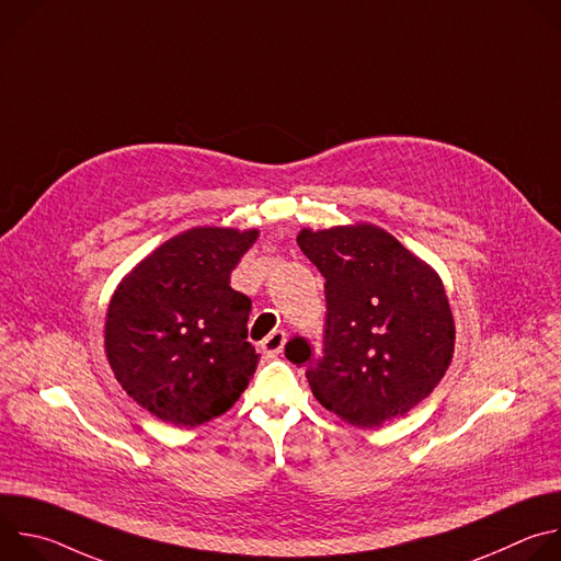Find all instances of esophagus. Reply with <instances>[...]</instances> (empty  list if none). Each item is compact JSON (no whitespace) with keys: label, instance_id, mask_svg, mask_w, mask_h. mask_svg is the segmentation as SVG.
I'll list each match as a JSON object with an SVG mask.
<instances>
[{"label":"esophagus","instance_id":"34e87169","mask_svg":"<svg viewBox=\"0 0 561 561\" xmlns=\"http://www.w3.org/2000/svg\"><path fill=\"white\" fill-rule=\"evenodd\" d=\"M286 346V333L284 331H273L264 342H262V351L268 357H277Z\"/></svg>","mask_w":561,"mask_h":561}]
</instances>
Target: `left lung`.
<instances>
[{
    "label": "left lung",
    "instance_id": "1",
    "mask_svg": "<svg viewBox=\"0 0 561 561\" xmlns=\"http://www.w3.org/2000/svg\"><path fill=\"white\" fill-rule=\"evenodd\" d=\"M297 244L324 275V357L304 340L286 346L308 362L314 399L351 426L375 428L407 415L446 375L455 319L437 271L383 228L357 221L301 228Z\"/></svg>",
    "mask_w": 561,
    "mask_h": 561
}]
</instances>
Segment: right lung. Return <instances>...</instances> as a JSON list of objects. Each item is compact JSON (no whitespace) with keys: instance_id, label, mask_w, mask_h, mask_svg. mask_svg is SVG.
Listing matches in <instances>:
<instances>
[{"instance_id":"right-lung-1","label":"right lung","mask_w":561,"mask_h":561,"mask_svg":"<svg viewBox=\"0 0 561 561\" xmlns=\"http://www.w3.org/2000/svg\"><path fill=\"white\" fill-rule=\"evenodd\" d=\"M257 237V228H188L117 284L106 357L126 394L157 420L195 428L247 390L260 355L247 342L251 299L230 288V273Z\"/></svg>"}]
</instances>
